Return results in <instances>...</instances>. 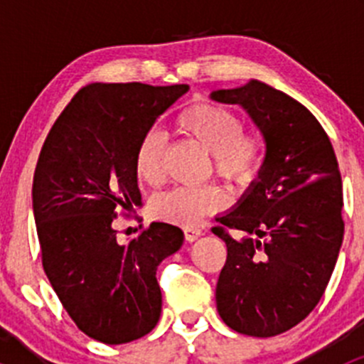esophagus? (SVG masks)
<instances>
[{"label":"esophagus","mask_w":364,"mask_h":364,"mask_svg":"<svg viewBox=\"0 0 364 364\" xmlns=\"http://www.w3.org/2000/svg\"><path fill=\"white\" fill-rule=\"evenodd\" d=\"M183 232H185V240L190 241V243H192V241H196L197 237L203 236V230L197 229V227H185V229H183Z\"/></svg>","instance_id":"esophagus-1"}]
</instances>
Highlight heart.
<instances>
[{
  "mask_svg": "<svg viewBox=\"0 0 364 364\" xmlns=\"http://www.w3.org/2000/svg\"><path fill=\"white\" fill-rule=\"evenodd\" d=\"M179 134L199 142L211 153L215 172L229 181L247 183L259 171L262 148L259 141L243 130L237 114L229 107L197 102L183 109L176 117ZM165 139L159 130L142 135L135 151V172L148 185H159L164 178ZM225 196L218 186L176 188L156 197L153 213L176 225H196L204 216L220 211Z\"/></svg>",
  "mask_w": 364,
  "mask_h": 364,
  "instance_id": "b5f03b06",
  "label": "heart"
}]
</instances>
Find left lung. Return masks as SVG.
<instances>
[{
	"instance_id": "1",
	"label": "left lung",
	"mask_w": 364,
	"mask_h": 364,
	"mask_svg": "<svg viewBox=\"0 0 364 364\" xmlns=\"http://www.w3.org/2000/svg\"><path fill=\"white\" fill-rule=\"evenodd\" d=\"M211 100L241 105L266 142L257 179L213 227L227 245L216 308L234 331L269 338L308 317L335 269L343 241L338 161L317 117L284 91L252 79Z\"/></svg>"
}]
</instances>
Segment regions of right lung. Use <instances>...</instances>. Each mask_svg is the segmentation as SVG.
I'll use <instances>...</instances> for the list:
<instances>
[{
	"label": "right lung",
	"mask_w": 364,
	"mask_h": 364,
	"mask_svg": "<svg viewBox=\"0 0 364 364\" xmlns=\"http://www.w3.org/2000/svg\"><path fill=\"white\" fill-rule=\"evenodd\" d=\"M188 84H87L50 128L33 178V215L54 292L90 338L119 345L148 335L161 311L156 267L183 230L153 222L121 245L117 208L141 204L135 151Z\"/></svg>",
	"instance_id": "obj_1"
}]
</instances>
